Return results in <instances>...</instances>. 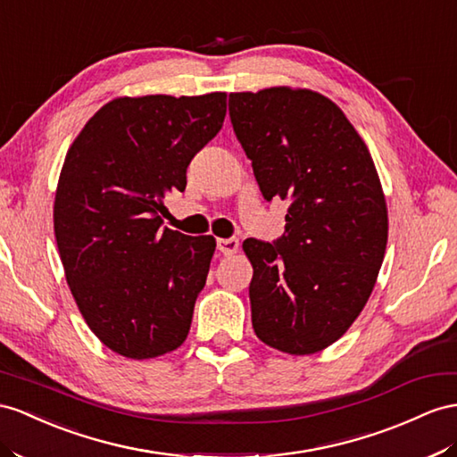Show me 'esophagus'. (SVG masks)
<instances>
[{"mask_svg": "<svg viewBox=\"0 0 457 457\" xmlns=\"http://www.w3.org/2000/svg\"><path fill=\"white\" fill-rule=\"evenodd\" d=\"M216 247L221 254H233L239 249V241L236 237H228V239H216Z\"/></svg>", "mask_w": 457, "mask_h": 457, "instance_id": "obj_1", "label": "esophagus"}]
</instances>
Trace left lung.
<instances>
[{
    "label": "left lung",
    "mask_w": 457,
    "mask_h": 457,
    "mask_svg": "<svg viewBox=\"0 0 457 457\" xmlns=\"http://www.w3.org/2000/svg\"><path fill=\"white\" fill-rule=\"evenodd\" d=\"M229 117L262 196L289 203L282 237L243 241L254 334L289 355L317 353L355 322L384 261L388 210L377 168L319 92H233Z\"/></svg>",
    "instance_id": "1"
}]
</instances>
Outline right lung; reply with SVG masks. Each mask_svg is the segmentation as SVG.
Masks as SVG:
<instances>
[{
	"label": "right lung",
	"mask_w": 457,
	"mask_h": 457,
	"mask_svg": "<svg viewBox=\"0 0 457 457\" xmlns=\"http://www.w3.org/2000/svg\"><path fill=\"white\" fill-rule=\"evenodd\" d=\"M224 117L226 92L123 96L92 115L67 152L57 249L88 328L123 357L170 353L189 334L216 241L162 228L160 214Z\"/></svg>",
	"instance_id": "right-lung-1"
}]
</instances>
